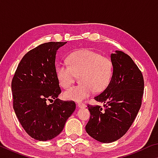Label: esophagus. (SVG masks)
<instances>
[{
  "label": "esophagus",
  "instance_id": "34e87169",
  "mask_svg": "<svg viewBox=\"0 0 158 158\" xmlns=\"http://www.w3.org/2000/svg\"><path fill=\"white\" fill-rule=\"evenodd\" d=\"M77 106H78V108H84L85 107V105L84 103H78Z\"/></svg>",
  "mask_w": 158,
  "mask_h": 158
}]
</instances>
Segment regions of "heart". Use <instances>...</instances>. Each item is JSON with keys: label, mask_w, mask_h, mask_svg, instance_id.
<instances>
[{"label": "heart", "mask_w": 158, "mask_h": 158, "mask_svg": "<svg viewBox=\"0 0 158 158\" xmlns=\"http://www.w3.org/2000/svg\"><path fill=\"white\" fill-rule=\"evenodd\" d=\"M69 65L60 63L56 68L58 83L64 89L73 85L77 76L81 84L63 93L65 100L82 102L93 93L105 90L110 83L114 72L110 58L90 49L75 51L68 58Z\"/></svg>", "instance_id": "obj_1"}]
</instances>
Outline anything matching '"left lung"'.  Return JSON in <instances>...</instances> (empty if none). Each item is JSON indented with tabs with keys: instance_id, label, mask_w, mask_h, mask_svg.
Returning <instances> with one entry per match:
<instances>
[{
	"instance_id": "obj_1",
	"label": "left lung",
	"mask_w": 158,
	"mask_h": 158,
	"mask_svg": "<svg viewBox=\"0 0 158 158\" xmlns=\"http://www.w3.org/2000/svg\"><path fill=\"white\" fill-rule=\"evenodd\" d=\"M114 72L107 88L94 98L101 106L89 105L90 117L85 131L102 143L122 137L130 129L141 105L144 81L133 60L121 51L111 53Z\"/></svg>"
}]
</instances>
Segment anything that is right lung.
Returning <instances> with one entry per match:
<instances>
[{
  "label": "right lung",
  "instance_id": "right-lung-1",
  "mask_svg": "<svg viewBox=\"0 0 158 158\" xmlns=\"http://www.w3.org/2000/svg\"><path fill=\"white\" fill-rule=\"evenodd\" d=\"M66 43L47 42L29 51L12 78L13 108L21 126L34 139L47 141L56 137L76 109L74 101L57 98L61 90L56 55ZM53 98L54 103L48 105L47 101Z\"/></svg>",
  "mask_w": 158,
  "mask_h": 158
}]
</instances>
